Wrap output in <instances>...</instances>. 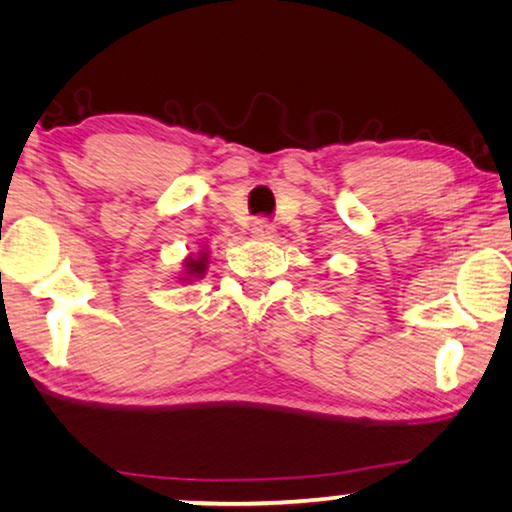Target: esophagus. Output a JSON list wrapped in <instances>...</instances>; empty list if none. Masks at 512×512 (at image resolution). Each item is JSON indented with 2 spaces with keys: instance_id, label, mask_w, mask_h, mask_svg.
Returning a JSON list of instances; mask_svg holds the SVG:
<instances>
[{
  "instance_id": "34e87169",
  "label": "esophagus",
  "mask_w": 512,
  "mask_h": 512,
  "mask_svg": "<svg viewBox=\"0 0 512 512\" xmlns=\"http://www.w3.org/2000/svg\"><path fill=\"white\" fill-rule=\"evenodd\" d=\"M251 235H254L256 240H272V237H275V226H272L270 221L258 219L254 223V228H251Z\"/></svg>"
}]
</instances>
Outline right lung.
<instances>
[{"label":"right lung","instance_id":"add662e5","mask_svg":"<svg viewBox=\"0 0 512 512\" xmlns=\"http://www.w3.org/2000/svg\"><path fill=\"white\" fill-rule=\"evenodd\" d=\"M209 268V249L207 244H200L198 254H188L184 261H181V272L177 275L179 284H191L198 282V279L205 277Z\"/></svg>","mask_w":512,"mask_h":512}]
</instances>
